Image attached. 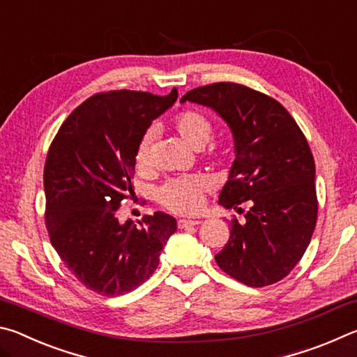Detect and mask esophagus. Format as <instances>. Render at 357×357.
Segmentation results:
<instances>
[{"label":"esophagus","instance_id":"34e87169","mask_svg":"<svg viewBox=\"0 0 357 357\" xmlns=\"http://www.w3.org/2000/svg\"><path fill=\"white\" fill-rule=\"evenodd\" d=\"M200 220H195V219H179L178 220V227L179 228H187V227H195V225H200Z\"/></svg>","mask_w":357,"mask_h":357}]
</instances>
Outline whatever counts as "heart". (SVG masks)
I'll use <instances>...</instances> for the list:
<instances>
[{"label":"heart","mask_w":357,"mask_h":357,"mask_svg":"<svg viewBox=\"0 0 357 357\" xmlns=\"http://www.w3.org/2000/svg\"><path fill=\"white\" fill-rule=\"evenodd\" d=\"M173 128L181 140L193 149H202L208 144L213 135V124L204 114L187 110L179 113L173 121ZM151 132H146L137 148L135 160L140 168L149 165ZM213 183L203 174L170 179L159 189L157 198L162 206L176 214H193L202 208L204 193L211 190Z\"/></svg>","instance_id":"1"}]
</instances>
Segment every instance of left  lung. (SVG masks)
Wrapping results in <instances>:
<instances>
[{
    "label": "left lung",
    "instance_id": "8db88e82",
    "mask_svg": "<svg viewBox=\"0 0 357 357\" xmlns=\"http://www.w3.org/2000/svg\"><path fill=\"white\" fill-rule=\"evenodd\" d=\"M208 107L233 134L234 160L219 204L243 213L215 261L233 279L259 288L289 274L317 225L315 162L304 134L275 99L238 83H213L181 102Z\"/></svg>",
    "mask_w": 357,
    "mask_h": 357
}]
</instances>
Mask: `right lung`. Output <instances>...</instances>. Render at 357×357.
Segmentation results:
<instances>
[{"instance_id":"1","label":"right lung","mask_w":357,"mask_h":357,"mask_svg":"<svg viewBox=\"0 0 357 357\" xmlns=\"http://www.w3.org/2000/svg\"><path fill=\"white\" fill-rule=\"evenodd\" d=\"M178 99L142 91L96 94L64 121L44 168L45 225L52 245L84 287L129 293L159 266L176 219L157 211L121 223L116 211L134 193L135 154L155 118Z\"/></svg>"}]
</instances>
